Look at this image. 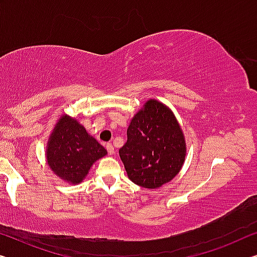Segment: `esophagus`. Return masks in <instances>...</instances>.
Returning a JSON list of instances; mask_svg holds the SVG:
<instances>
[{
	"instance_id": "1",
	"label": "esophagus",
	"mask_w": 257,
	"mask_h": 257,
	"mask_svg": "<svg viewBox=\"0 0 257 257\" xmlns=\"http://www.w3.org/2000/svg\"><path fill=\"white\" fill-rule=\"evenodd\" d=\"M106 149H107V151H108V155H114V152H115V150H114V147L112 144H107L106 145Z\"/></svg>"
}]
</instances>
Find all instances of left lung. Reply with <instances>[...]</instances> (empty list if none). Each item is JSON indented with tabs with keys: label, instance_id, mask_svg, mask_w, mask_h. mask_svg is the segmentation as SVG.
Segmentation results:
<instances>
[{
	"label": "left lung",
	"instance_id": "left-lung-1",
	"mask_svg": "<svg viewBox=\"0 0 257 257\" xmlns=\"http://www.w3.org/2000/svg\"><path fill=\"white\" fill-rule=\"evenodd\" d=\"M127 143L118 153L128 178L137 186L158 189L182 168L185 135L171 108L149 99L130 121Z\"/></svg>",
	"mask_w": 257,
	"mask_h": 257
}]
</instances>
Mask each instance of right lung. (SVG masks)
<instances>
[{"mask_svg": "<svg viewBox=\"0 0 257 257\" xmlns=\"http://www.w3.org/2000/svg\"><path fill=\"white\" fill-rule=\"evenodd\" d=\"M106 155L105 148L84 125L67 114L57 120L46 147L49 168L56 177L71 185L82 182L92 165Z\"/></svg>", "mask_w": 257, "mask_h": 257, "instance_id": "right-lung-1", "label": "right lung"}]
</instances>
